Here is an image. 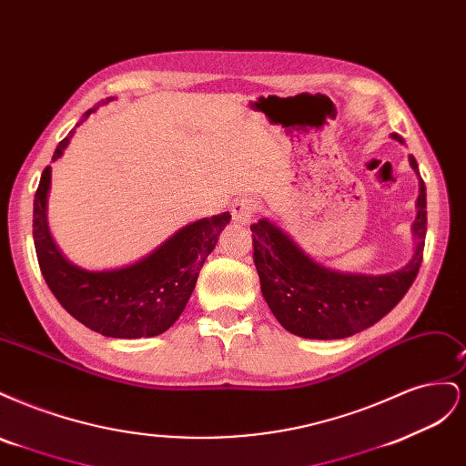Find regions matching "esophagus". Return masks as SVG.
<instances>
[{
	"mask_svg": "<svg viewBox=\"0 0 466 466\" xmlns=\"http://www.w3.org/2000/svg\"><path fill=\"white\" fill-rule=\"evenodd\" d=\"M258 211V202L255 198H238L233 206H231V216L235 221L238 223H248L252 219V216H255Z\"/></svg>",
	"mask_w": 466,
	"mask_h": 466,
	"instance_id": "1",
	"label": "esophagus"
}]
</instances>
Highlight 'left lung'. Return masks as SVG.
Here are the masks:
<instances>
[{"mask_svg":"<svg viewBox=\"0 0 466 466\" xmlns=\"http://www.w3.org/2000/svg\"><path fill=\"white\" fill-rule=\"evenodd\" d=\"M392 139L404 144L399 134ZM420 178L418 214L412 223L414 255L389 274H346L315 262L270 219L250 225L255 266L264 299L278 322L295 336L338 340L370 329L392 311L418 276L426 241V185L416 159L408 157Z\"/></svg>","mask_w":466,"mask_h":466,"instance_id":"1","label":"left lung"}]
</instances>
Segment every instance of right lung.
<instances>
[{
	"mask_svg": "<svg viewBox=\"0 0 466 466\" xmlns=\"http://www.w3.org/2000/svg\"><path fill=\"white\" fill-rule=\"evenodd\" d=\"M115 101L108 96L101 105ZM95 108L76 124L81 126ZM76 128L56 147L58 161ZM52 167L40 177L33 209V238L40 264L54 298L87 329L110 338H151L163 334L185 311L196 279L219 233L229 223V211L192 221L175 231L149 255L115 270H86L69 262L54 243L48 228V194Z\"/></svg>",
	"mask_w": 466,
	"mask_h": 466,
	"instance_id": "add662e5",
	"label": "right lung"
}]
</instances>
